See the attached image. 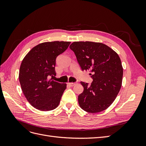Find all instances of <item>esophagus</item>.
<instances>
[{"mask_svg": "<svg viewBox=\"0 0 146 146\" xmlns=\"http://www.w3.org/2000/svg\"><path fill=\"white\" fill-rule=\"evenodd\" d=\"M68 85H69V86H74V85H76V83H72V82H69V83H68Z\"/></svg>", "mask_w": 146, "mask_h": 146, "instance_id": "34e87169", "label": "esophagus"}]
</instances>
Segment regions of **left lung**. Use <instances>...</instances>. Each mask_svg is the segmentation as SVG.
Returning a JSON list of instances; mask_svg holds the SVG:
<instances>
[{
	"label": "left lung",
	"mask_w": 146,
	"mask_h": 146,
	"mask_svg": "<svg viewBox=\"0 0 146 146\" xmlns=\"http://www.w3.org/2000/svg\"><path fill=\"white\" fill-rule=\"evenodd\" d=\"M69 48L76 54L83 70L90 72L93 81L84 88L78 96V104L84 111L91 113L107 109L121 90L123 68L120 58L111 48L101 42H74Z\"/></svg>",
	"instance_id": "left-lung-1"
}]
</instances>
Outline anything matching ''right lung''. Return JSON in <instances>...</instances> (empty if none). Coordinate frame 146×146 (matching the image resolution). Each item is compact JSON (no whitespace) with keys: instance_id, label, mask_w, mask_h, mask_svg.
Instances as JSON below:
<instances>
[{"instance_id":"right-lung-1","label":"right lung","mask_w":146,"mask_h":146,"mask_svg":"<svg viewBox=\"0 0 146 146\" xmlns=\"http://www.w3.org/2000/svg\"><path fill=\"white\" fill-rule=\"evenodd\" d=\"M70 44L69 41L45 42L35 46L22 61L19 80L24 95L30 105L40 111L58 107L66 83L48 80L55 76L56 58Z\"/></svg>"}]
</instances>
